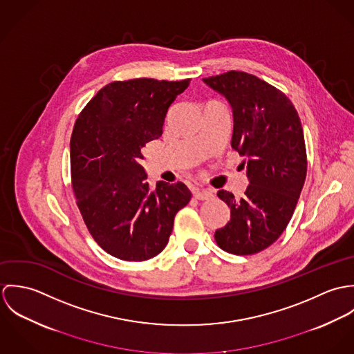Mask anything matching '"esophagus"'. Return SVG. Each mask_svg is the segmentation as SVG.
I'll use <instances>...</instances> for the list:
<instances>
[{"label": "esophagus", "mask_w": 354, "mask_h": 354, "mask_svg": "<svg viewBox=\"0 0 354 354\" xmlns=\"http://www.w3.org/2000/svg\"><path fill=\"white\" fill-rule=\"evenodd\" d=\"M192 195L198 201H207V199L212 198V192H209V191H201V189H194Z\"/></svg>", "instance_id": "obj_1"}]
</instances>
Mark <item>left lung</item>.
Wrapping results in <instances>:
<instances>
[{
    "label": "left lung",
    "mask_w": 354,
    "mask_h": 354,
    "mask_svg": "<svg viewBox=\"0 0 354 354\" xmlns=\"http://www.w3.org/2000/svg\"><path fill=\"white\" fill-rule=\"evenodd\" d=\"M203 82L232 104V147L247 158L250 180L240 199L218 191L230 208V221L215 232V241L233 254L260 252L286 229L306 177L299 113L281 90L247 72L229 71Z\"/></svg>",
    "instance_id": "8db88e82"
}]
</instances>
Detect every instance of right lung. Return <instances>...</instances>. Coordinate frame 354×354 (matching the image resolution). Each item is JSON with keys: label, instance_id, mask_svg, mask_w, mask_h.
Here are the masks:
<instances>
[{"label": "right lung", "instance_id": "obj_1", "mask_svg": "<svg viewBox=\"0 0 354 354\" xmlns=\"http://www.w3.org/2000/svg\"><path fill=\"white\" fill-rule=\"evenodd\" d=\"M191 79H132L101 88L77 115L71 136V178L83 221L103 251L143 261L162 252L176 214L191 201L185 184L151 191L140 159L160 138L170 104Z\"/></svg>", "mask_w": 354, "mask_h": 354}]
</instances>
